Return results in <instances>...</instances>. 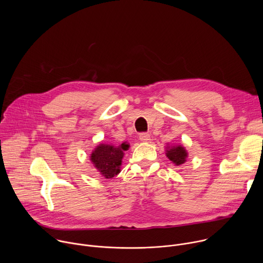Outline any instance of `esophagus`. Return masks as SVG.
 <instances>
[{
    "instance_id": "esophagus-1",
    "label": "esophagus",
    "mask_w": 263,
    "mask_h": 263,
    "mask_svg": "<svg viewBox=\"0 0 263 263\" xmlns=\"http://www.w3.org/2000/svg\"><path fill=\"white\" fill-rule=\"evenodd\" d=\"M139 139H140L141 141H143V142H147L149 139H151V137H149V134H148V133L143 132V133H140V134H139Z\"/></svg>"
}]
</instances>
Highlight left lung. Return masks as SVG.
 Segmentation results:
<instances>
[{"label":"left lung","instance_id":"8db88e82","mask_svg":"<svg viewBox=\"0 0 263 263\" xmlns=\"http://www.w3.org/2000/svg\"><path fill=\"white\" fill-rule=\"evenodd\" d=\"M166 156L176 165H181L185 162L187 153L183 146L178 145V146H173V147L168 148L166 151Z\"/></svg>","mask_w":263,"mask_h":263}]
</instances>
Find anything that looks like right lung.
<instances>
[{
  "mask_svg": "<svg viewBox=\"0 0 263 263\" xmlns=\"http://www.w3.org/2000/svg\"><path fill=\"white\" fill-rule=\"evenodd\" d=\"M127 147L128 144L125 143L120 146L100 144L92 152L90 160L103 177L111 179L120 173V165Z\"/></svg>",
  "mask_w": 263,
  "mask_h": 263,
  "instance_id": "1",
  "label": "right lung"
}]
</instances>
